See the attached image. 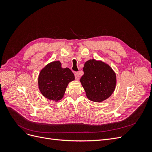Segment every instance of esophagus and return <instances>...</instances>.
<instances>
[{
  "instance_id": "34e87169",
  "label": "esophagus",
  "mask_w": 152,
  "mask_h": 152,
  "mask_svg": "<svg viewBox=\"0 0 152 152\" xmlns=\"http://www.w3.org/2000/svg\"><path fill=\"white\" fill-rule=\"evenodd\" d=\"M75 79L77 80H79L80 79V75H79V73L78 72H75Z\"/></svg>"
}]
</instances>
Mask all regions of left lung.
<instances>
[{
    "mask_svg": "<svg viewBox=\"0 0 152 152\" xmlns=\"http://www.w3.org/2000/svg\"><path fill=\"white\" fill-rule=\"evenodd\" d=\"M80 79L86 96L94 102H102L112 94L116 86V74L108 64L94 59L84 64Z\"/></svg>",
    "mask_w": 152,
    "mask_h": 152,
    "instance_id": "obj_1",
    "label": "left lung"
}]
</instances>
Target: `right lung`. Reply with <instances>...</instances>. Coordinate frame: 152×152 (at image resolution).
Returning a JSON list of instances; mask_svg holds the SVG:
<instances>
[{
    "mask_svg": "<svg viewBox=\"0 0 152 152\" xmlns=\"http://www.w3.org/2000/svg\"><path fill=\"white\" fill-rule=\"evenodd\" d=\"M74 80V74L70 69L63 68L59 61H53L40 71L39 89L45 98L56 102L63 98L69 82Z\"/></svg>",
    "mask_w": 152,
    "mask_h": 152,
    "instance_id": "right-lung-1",
    "label": "right lung"
}]
</instances>
